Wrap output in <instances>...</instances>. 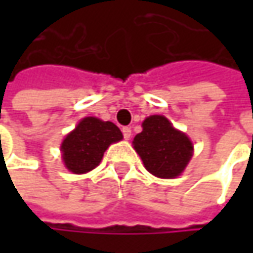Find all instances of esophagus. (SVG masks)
<instances>
[{
    "mask_svg": "<svg viewBox=\"0 0 253 253\" xmlns=\"http://www.w3.org/2000/svg\"><path fill=\"white\" fill-rule=\"evenodd\" d=\"M122 133H124V138H125V139H129L132 135L131 128H128V126H124V128H122Z\"/></svg>",
    "mask_w": 253,
    "mask_h": 253,
    "instance_id": "34e87169",
    "label": "esophagus"
}]
</instances>
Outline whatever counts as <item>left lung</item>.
<instances>
[{
	"instance_id": "obj_1",
	"label": "left lung",
	"mask_w": 253,
	"mask_h": 253,
	"mask_svg": "<svg viewBox=\"0 0 253 253\" xmlns=\"http://www.w3.org/2000/svg\"><path fill=\"white\" fill-rule=\"evenodd\" d=\"M132 143L146 170L161 179L180 176L193 156V142L163 115L148 117Z\"/></svg>"
}]
</instances>
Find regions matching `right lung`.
Masks as SVG:
<instances>
[{"label":"right lung","instance_id":"obj_1","mask_svg":"<svg viewBox=\"0 0 253 253\" xmlns=\"http://www.w3.org/2000/svg\"><path fill=\"white\" fill-rule=\"evenodd\" d=\"M122 132L110 121L85 117L62 142L64 166L74 174L95 169L111 143L121 141Z\"/></svg>","mask_w":253,"mask_h":253}]
</instances>
